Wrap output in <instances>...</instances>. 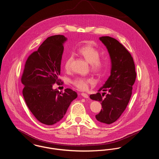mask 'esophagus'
I'll list each match as a JSON object with an SVG mask.
<instances>
[{"mask_svg": "<svg viewBox=\"0 0 159 159\" xmlns=\"http://www.w3.org/2000/svg\"><path fill=\"white\" fill-rule=\"evenodd\" d=\"M81 95H82V96H83V97L85 98H88V95L87 94H86V93H81Z\"/></svg>", "mask_w": 159, "mask_h": 159, "instance_id": "esophagus-1", "label": "esophagus"}]
</instances>
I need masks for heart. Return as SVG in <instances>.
<instances>
[{
	"label": "heart",
	"mask_w": 159,
	"mask_h": 159,
	"mask_svg": "<svg viewBox=\"0 0 159 159\" xmlns=\"http://www.w3.org/2000/svg\"><path fill=\"white\" fill-rule=\"evenodd\" d=\"M79 53L82 55L91 65V70L94 73L98 74L104 70L107 65L105 60L99 58V51L92 46H85L80 48ZM73 60V55H70L66 59L64 63V68L66 71L71 69V64ZM93 80L88 77H78L75 78L72 81V84L77 88L81 90H85L88 88L89 84H92Z\"/></svg>",
	"instance_id": "heart-1"
}]
</instances>
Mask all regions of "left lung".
Returning a JSON list of instances; mask_svg holds the SVG:
<instances>
[{"label":"left lung","instance_id":"8db88e82","mask_svg":"<svg viewBox=\"0 0 159 159\" xmlns=\"http://www.w3.org/2000/svg\"><path fill=\"white\" fill-rule=\"evenodd\" d=\"M99 39L110 55V75L98 92L91 94L89 98L101 102L102 105V109L96 115V119L101 123L110 124L121 116L128 105L137 74L133 58L123 44L110 36H102ZM100 91H103L102 95Z\"/></svg>","mask_w":159,"mask_h":159}]
</instances>
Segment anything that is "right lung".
I'll return each instance as SVG.
<instances>
[{
  "mask_svg": "<svg viewBox=\"0 0 159 159\" xmlns=\"http://www.w3.org/2000/svg\"><path fill=\"white\" fill-rule=\"evenodd\" d=\"M67 38L63 35L48 37L27 58L21 77L25 103L41 123L53 125L65 115L77 94L70 88L61 93L52 87L60 80V65Z\"/></svg>",
  "mask_w": 159,
  "mask_h": 159,
  "instance_id": "add662e5",
  "label": "right lung"
}]
</instances>
